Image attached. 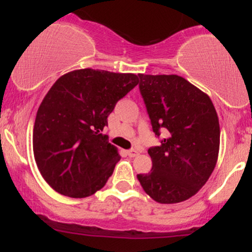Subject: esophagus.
Wrapping results in <instances>:
<instances>
[{
  "label": "esophagus",
  "instance_id": "esophagus-1",
  "mask_svg": "<svg viewBox=\"0 0 252 252\" xmlns=\"http://www.w3.org/2000/svg\"><path fill=\"white\" fill-rule=\"evenodd\" d=\"M126 154H128L130 158H136V156L138 155V152L136 149H130L126 152Z\"/></svg>",
  "mask_w": 252,
  "mask_h": 252
}]
</instances>
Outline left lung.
Wrapping results in <instances>:
<instances>
[{
	"label": "left lung",
	"instance_id": "obj_1",
	"mask_svg": "<svg viewBox=\"0 0 252 252\" xmlns=\"http://www.w3.org/2000/svg\"><path fill=\"white\" fill-rule=\"evenodd\" d=\"M153 131L166 134L148 154L152 172L138 174L144 192L160 204L189 199L206 184L218 160V115L205 92L176 74H138Z\"/></svg>",
	"mask_w": 252,
	"mask_h": 252
}]
</instances>
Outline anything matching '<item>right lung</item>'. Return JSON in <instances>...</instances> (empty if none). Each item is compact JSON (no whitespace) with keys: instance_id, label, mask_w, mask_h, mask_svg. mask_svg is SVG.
Returning a JSON list of instances; mask_svg holds the SVG:
<instances>
[{"instance_id":"obj_1","label":"right lung","mask_w":252,"mask_h":252,"mask_svg":"<svg viewBox=\"0 0 252 252\" xmlns=\"http://www.w3.org/2000/svg\"><path fill=\"white\" fill-rule=\"evenodd\" d=\"M137 84L134 73L92 68L68 72L53 84L37 109L33 152L56 192L86 198L103 189L121 156L102 131L116 103Z\"/></svg>"}]
</instances>
